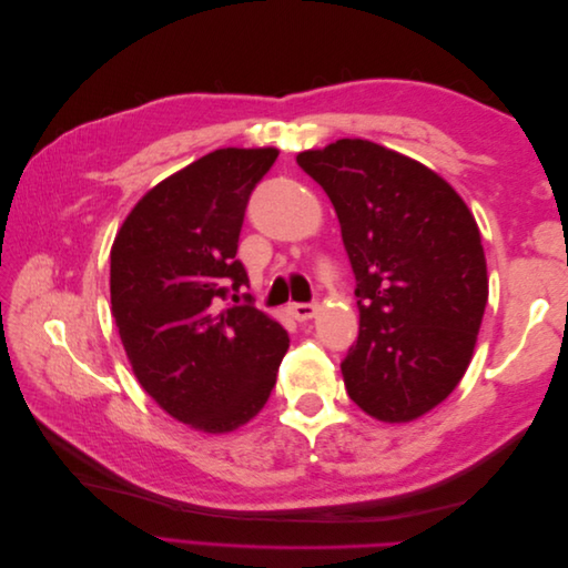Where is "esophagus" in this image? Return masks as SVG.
Wrapping results in <instances>:
<instances>
[{"instance_id": "34e87169", "label": "esophagus", "mask_w": 568, "mask_h": 568, "mask_svg": "<svg viewBox=\"0 0 568 568\" xmlns=\"http://www.w3.org/2000/svg\"><path fill=\"white\" fill-rule=\"evenodd\" d=\"M315 313H317V303H291L288 305V315L298 322L313 320Z\"/></svg>"}]
</instances>
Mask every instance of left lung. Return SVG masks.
Instances as JSON below:
<instances>
[{"label": "left lung", "instance_id": "8db88e82", "mask_svg": "<svg viewBox=\"0 0 568 568\" xmlns=\"http://www.w3.org/2000/svg\"><path fill=\"white\" fill-rule=\"evenodd\" d=\"M332 199L355 274L357 341L341 372L351 400L409 422L455 390L488 303L486 255L467 203L434 170L367 140L298 153Z\"/></svg>", "mask_w": 568, "mask_h": 568}]
</instances>
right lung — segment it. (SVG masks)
<instances>
[{
  "label": "right lung",
  "instance_id": "obj_1",
  "mask_svg": "<svg viewBox=\"0 0 568 568\" xmlns=\"http://www.w3.org/2000/svg\"><path fill=\"white\" fill-rule=\"evenodd\" d=\"M277 149H217L134 205L111 248V311L142 388L168 415L209 434L267 403L288 348L280 322L239 291V232Z\"/></svg>",
  "mask_w": 568,
  "mask_h": 568
}]
</instances>
